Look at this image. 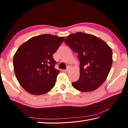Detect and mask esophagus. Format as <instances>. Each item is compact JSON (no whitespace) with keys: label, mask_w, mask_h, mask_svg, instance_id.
Returning <instances> with one entry per match:
<instances>
[{"label":"esophagus","mask_w":128,"mask_h":128,"mask_svg":"<svg viewBox=\"0 0 128 128\" xmlns=\"http://www.w3.org/2000/svg\"><path fill=\"white\" fill-rule=\"evenodd\" d=\"M70 68H71V66H68V67H67V68L66 69H65V70H64V72H66V73L68 72L69 71V70H70Z\"/></svg>","instance_id":"1"}]
</instances>
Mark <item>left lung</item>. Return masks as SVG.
<instances>
[{
    "label": "left lung",
    "mask_w": 128,
    "mask_h": 128,
    "mask_svg": "<svg viewBox=\"0 0 128 128\" xmlns=\"http://www.w3.org/2000/svg\"><path fill=\"white\" fill-rule=\"evenodd\" d=\"M65 43L78 53L80 75L73 88L82 92H90L102 85L112 64V51L104 41L82 32L72 34Z\"/></svg>",
    "instance_id": "obj_1"
}]
</instances>
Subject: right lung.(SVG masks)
Here are the masks:
<instances>
[{
    "label": "right lung",
    "mask_w": 128,
    "mask_h": 128,
    "mask_svg": "<svg viewBox=\"0 0 128 128\" xmlns=\"http://www.w3.org/2000/svg\"><path fill=\"white\" fill-rule=\"evenodd\" d=\"M64 38L43 34L30 38L17 49L14 57V73L26 92L41 95L55 86L59 71L55 69L53 54Z\"/></svg>",
    "instance_id": "obj_1"
}]
</instances>
